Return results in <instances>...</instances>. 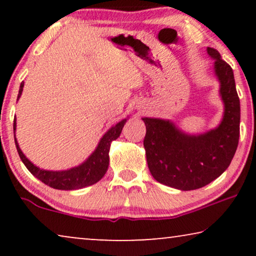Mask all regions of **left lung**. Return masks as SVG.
I'll list each match as a JSON object with an SVG mask.
<instances>
[{
	"mask_svg": "<svg viewBox=\"0 0 256 256\" xmlns=\"http://www.w3.org/2000/svg\"><path fill=\"white\" fill-rule=\"evenodd\" d=\"M214 73L224 101L222 120L214 129L199 135L185 134L170 120L143 118L146 132L143 146L150 174L157 182L178 190L200 188L218 178L230 164L240 136V100L233 70L216 48Z\"/></svg>",
	"mask_w": 256,
	"mask_h": 256,
	"instance_id": "left-lung-1",
	"label": "left lung"
}]
</instances>
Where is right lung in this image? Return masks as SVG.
I'll return each mask as SVG.
<instances>
[{
    "instance_id": "add662e5",
    "label": "right lung",
    "mask_w": 256,
    "mask_h": 256,
    "mask_svg": "<svg viewBox=\"0 0 256 256\" xmlns=\"http://www.w3.org/2000/svg\"><path fill=\"white\" fill-rule=\"evenodd\" d=\"M24 87V82L20 84V92L17 100L20 99V94H22ZM127 121V118L122 120L113 126L102 138H101L99 144H98L96 149L94 152L87 158L85 162L80 164L78 166L71 168L68 170L62 171H50V170H43L40 168L34 166L31 163L29 160L26 158V155L20 150L18 143H17L16 135L15 136V144L18 152V155L26 166V169L34 174V177L43 182L44 184L48 185L50 188H57V190H76V188H82L90 185L96 184L99 182L101 178L104 176L106 171L108 169V164H110V143L114 140H116L120 136L122 128ZM16 130V118L14 120V134Z\"/></svg>"
}]
</instances>
